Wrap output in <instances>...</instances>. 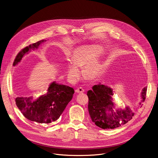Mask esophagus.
<instances>
[{
    "mask_svg": "<svg viewBox=\"0 0 158 158\" xmlns=\"http://www.w3.org/2000/svg\"><path fill=\"white\" fill-rule=\"evenodd\" d=\"M76 93H77V94L84 93V89H82V87L77 88V89L76 90Z\"/></svg>",
    "mask_w": 158,
    "mask_h": 158,
    "instance_id": "1",
    "label": "esophagus"
}]
</instances>
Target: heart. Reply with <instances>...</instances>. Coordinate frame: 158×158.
<instances>
[{
    "instance_id": "heart-1",
    "label": "heart",
    "mask_w": 158,
    "mask_h": 158,
    "mask_svg": "<svg viewBox=\"0 0 158 158\" xmlns=\"http://www.w3.org/2000/svg\"><path fill=\"white\" fill-rule=\"evenodd\" d=\"M102 53V49L97 46H90L77 51L73 56L72 61L66 65L68 79L71 82H76L79 78L80 71L77 67L84 68V74L89 79H94L100 71L101 65L99 60L95 59Z\"/></svg>"
}]
</instances>
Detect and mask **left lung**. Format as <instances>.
<instances>
[{
    "mask_svg": "<svg viewBox=\"0 0 158 158\" xmlns=\"http://www.w3.org/2000/svg\"><path fill=\"white\" fill-rule=\"evenodd\" d=\"M147 87L142 92V101H144L147 95ZM89 97L88 109L91 119L95 125L102 129H114L126 124L134 116L129 107L124 109H114L112 102V89L101 84L95 85L92 90L87 92Z\"/></svg>",
    "mask_w": 158,
    "mask_h": 158,
    "instance_id": "left-lung-1",
    "label": "left lung"
}]
</instances>
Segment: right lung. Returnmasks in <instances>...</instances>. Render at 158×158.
<instances>
[{
  "label": "right lung",
  "instance_id": "add662e5",
  "mask_svg": "<svg viewBox=\"0 0 158 158\" xmlns=\"http://www.w3.org/2000/svg\"><path fill=\"white\" fill-rule=\"evenodd\" d=\"M42 40L23 48L16 56L13 65L21 61L23 57L38 47ZM74 90L72 87L52 82L46 94L37 98L33 96L17 97L16 104L23 115L29 120L38 123H50L58 120L67 104L71 100Z\"/></svg>",
  "mask_w": 158,
  "mask_h": 158
}]
</instances>
